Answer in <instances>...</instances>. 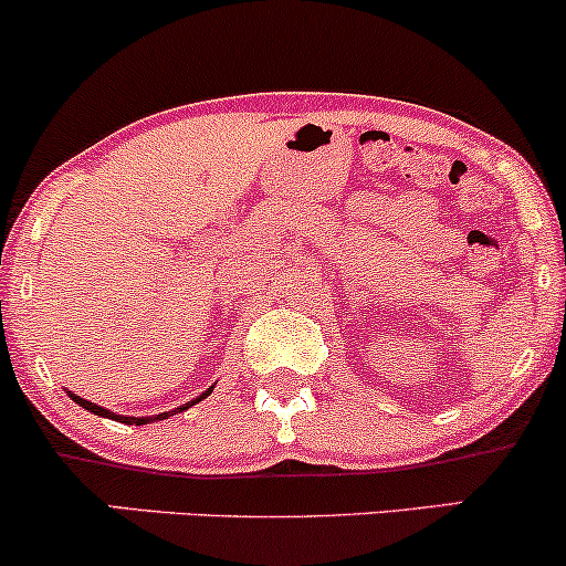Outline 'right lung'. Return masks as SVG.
I'll use <instances>...</instances> for the list:
<instances>
[{
    "instance_id": "obj_1",
    "label": "right lung",
    "mask_w": 566,
    "mask_h": 566,
    "mask_svg": "<svg viewBox=\"0 0 566 566\" xmlns=\"http://www.w3.org/2000/svg\"><path fill=\"white\" fill-rule=\"evenodd\" d=\"M211 390L213 387H208L206 392H200L198 398H192V401H187L184 406H179V409H174V411H163V415H151V417H128V415H117V411H112V409H104V406H98V403H93V401H85V398H80L77 392H72V390H66L69 392V398H72L74 403H80L82 409H87V411H93V415H98V417H106V420H114V422H125V424H149V422H160V420H168V417H174V415H179V411H187V409H192L195 403H200L202 398H208L211 396Z\"/></svg>"
}]
</instances>
